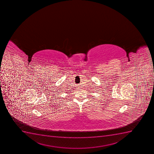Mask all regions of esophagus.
Segmentation results:
<instances>
[{"label": "esophagus", "instance_id": "1", "mask_svg": "<svg viewBox=\"0 0 154 154\" xmlns=\"http://www.w3.org/2000/svg\"><path fill=\"white\" fill-rule=\"evenodd\" d=\"M78 88H79V86H78Z\"/></svg>", "mask_w": 154, "mask_h": 154}]
</instances>
